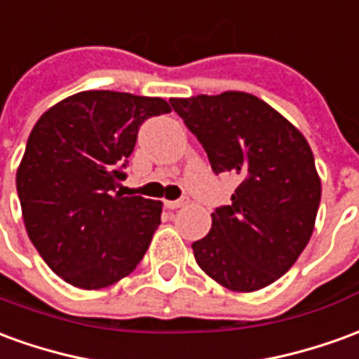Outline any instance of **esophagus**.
<instances>
[{
  "label": "esophagus",
  "mask_w": 359,
  "mask_h": 359,
  "mask_svg": "<svg viewBox=\"0 0 359 359\" xmlns=\"http://www.w3.org/2000/svg\"><path fill=\"white\" fill-rule=\"evenodd\" d=\"M185 201L184 199H177V201H164V207L170 208V210H174V208L184 207Z\"/></svg>",
  "instance_id": "esophagus-1"
}]
</instances>
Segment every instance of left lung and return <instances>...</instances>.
I'll list each match as a JSON object with an SVG mask.
<instances>
[{"label": "left lung", "instance_id": "left-lung-1", "mask_svg": "<svg viewBox=\"0 0 359 359\" xmlns=\"http://www.w3.org/2000/svg\"><path fill=\"white\" fill-rule=\"evenodd\" d=\"M174 111L207 152L216 175H238L230 205L193 241L197 265L233 292L278 280L313 233L321 180L306 137L248 93L172 98Z\"/></svg>", "mask_w": 359, "mask_h": 359}]
</instances>
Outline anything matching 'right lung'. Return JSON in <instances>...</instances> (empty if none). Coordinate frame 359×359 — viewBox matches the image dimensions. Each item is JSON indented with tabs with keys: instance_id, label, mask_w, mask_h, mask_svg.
<instances>
[{
	"instance_id": "right-lung-1",
	"label": "right lung",
	"mask_w": 359,
	"mask_h": 359,
	"mask_svg": "<svg viewBox=\"0 0 359 359\" xmlns=\"http://www.w3.org/2000/svg\"><path fill=\"white\" fill-rule=\"evenodd\" d=\"M162 98L114 90L73 94L42 114L17 170L30 241L46 265L77 288L131 274L160 224L162 203L116 191L139 127L170 114Z\"/></svg>"
}]
</instances>
